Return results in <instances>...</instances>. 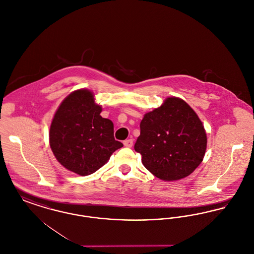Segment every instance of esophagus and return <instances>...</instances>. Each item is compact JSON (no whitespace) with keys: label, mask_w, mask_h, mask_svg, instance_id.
<instances>
[{"label":"esophagus","mask_w":254,"mask_h":254,"mask_svg":"<svg viewBox=\"0 0 254 254\" xmlns=\"http://www.w3.org/2000/svg\"><path fill=\"white\" fill-rule=\"evenodd\" d=\"M124 145H125L126 147H131L133 145L132 139H127V140L124 141Z\"/></svg>","instance_id":"34e87169"}]
</instances>
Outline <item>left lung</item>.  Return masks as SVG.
<instances>
[{
    "instance_id": "1",
    "label": "left lung",
    "mask_w": 254,
    "mask_h": 254,
    "mask_svg": "<svg viewBox=\"0 0 254 254\" xmlns=\"http://www.w3.org/2000/svg\"><path fill=\"white\" fill-rule=\"evenodd\" d=\"M134 148L145 169L164 181L180 180L202 163L206 134L198 115L184 100L169 97L145 113Z\"/></svg>"
}]
</instances>
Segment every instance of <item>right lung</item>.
<instances>
[{
	"label": "right lung",
	"mask_w": 254,
	"mask_h": 254,
	"mask_svg": "<svg viewBox=\"0 0 254 254\" xmlns=\"http://www.w3.org/2000/svg\"><path fill=\"white\" fill-rule=\"evenodd\" d=\"M101 112L93 93L78 89L61 103L50 126L49 145L54 156L81 176L94 173L123 146L114 139L113 123Z\"/></svg>",
	"instance_id": "right-lung-1"
}]
</instances>
